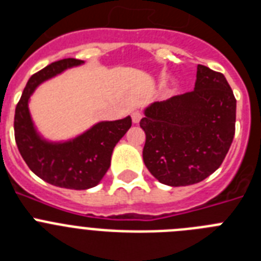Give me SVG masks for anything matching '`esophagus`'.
Returning a JSON list of instances; mask_svg holds the SVG:
<instances>
[{"label": "esophagus", "instance_id": "obj_1", "mask_svg": "<svg viewBox=\"0 0 261 261\" xmlns=\"http://www.w3.org/2000/svg\"><path fill=\"white\" fill-rule=\"evenodd\" d=\"M141 119H142V114H141V111H138V110H135L132 112V121L135 124H137V123H140V121H141Z\"/></svg>", "mask_w": 261, "mask_h": 261}]
</instances>
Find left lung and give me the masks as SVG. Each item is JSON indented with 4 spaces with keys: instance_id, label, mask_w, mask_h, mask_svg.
<instances>
[{
    "instance_id": "8db88e82",
    "label": "left lung",
    "mask_w": 261,
    "mask_h": 261,
    "mask_svg": "<svg viewBox=\"0 0 261 261\" xmlns=\"http://www.w3.org/2000/svg\"><path fill=\"white\" fill-rule=\"evenodd\" d=\"M237 100L222 73L197 65L195 90L145 108V166L161 183L191 186L222 165L235 133Z\"/></svg>"
}]
</instances>
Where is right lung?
Wrapping results in <instances>:
<instances>
[{
	"instance_id": "right-lung-1",
	"label": "right lung",
	"mask_w": 261,
	"mask_h": 261,
	"mask_svg": "<svg viewBox=\"0 0 261 261\" xmlns=\"http://www.w3.org/2000/svg\"><path fill=\"white\" fill-rule=\"evenodd\" d=\"M82 64L77 59L59 60L31 75L14 116L15 142L30 170L47 183L68 190H89L100 183L110 168L114 147L132 125L130 116L100 121L64 142H50L39 135L29 110L30 96L44 81Z\"/></svg>"
}]
</instances>
